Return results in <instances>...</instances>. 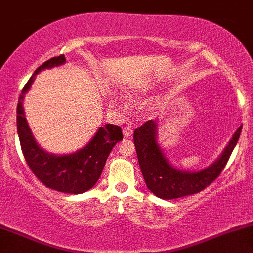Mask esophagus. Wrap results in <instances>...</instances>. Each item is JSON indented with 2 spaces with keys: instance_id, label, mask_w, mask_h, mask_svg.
Masks as SVG:
<instances>
[{
  "instance_id": "esophagus-1",
  "label": "esophagus",
  "mask_w": 253,
  "mask_h": 253,
  "mask_svg": "<svg viewBox=\"0 0 253 253\" xmlns=\"http://www.w3.org/2000/svg\"><path fill=\"white\" fill-rule=\"evenodd\" d=\"M132 132H133V130H132L131 126H126L123 127V136L126 137V138H129V137H131Z\"/></svg>"
}]
</instances>
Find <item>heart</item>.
Here are the masks:
<instances>
[{
  "mask_svg": "<svg viewBox=\"0 0 253 253\" xmlns=\"http://www.w3.org/2000/svg\"><path fill=\"white\" fill-rule=\"evenodd\" d=\"M143 91H144V88L141 85H129V86H126V90H124L126 97L130 99L139 98V96L142 95Z\"/></svg>",
  "mask_w": 253,
  "mask_h": 253,
  "instance_id": "heart-1",
  "label": "heart"
}]
</instances>
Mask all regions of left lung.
Wrapping results in <instances>:
<instances>
[{"mask_svg": "<svg viewBox=\"0 0 253 253\" xmlns=\"http://www.w3.org/2000/svg\"><path fill=\"white\" fill-rule=\"evenodd\" d=\"M157 123L148 121L133 132L139 168L148 189L163 199L180 198L202 191L219 176L241 136L242 126L233 133L219 157L199 171H185L170 163L157 139Z\"/></svg>", "mask_w": 253, "mask_h": 253, "instance_id": "8db88e82", "label": "left lung"}]
</instances>
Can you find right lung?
<instances>
[{
  "label": "right lung",
  "instance_id": "obj_1",
  "mask_svg": "<svg viewBox=\"0 0 253 253\" xmlns=\"http://www.w3.org/2000/svg\"><path fill=\"white\" fill-rule=\"evenodd\" d=\"M64 63V55L52 57L40 65L28 81L17 103V133L24 158L41 182L56 191L82 193L97 183L109 154L116 143L123 139V133L118 126L105 124L98 127L88 144L71 154L56 155L41 148L24 115V95L30 90L37 74Z\"/></svg>",
  "mask_w": 253,
  "mask_h": 253
}]
</instances>
